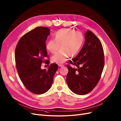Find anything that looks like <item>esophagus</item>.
Returning <instances> with one entry per match:
<instances>
[{"mask_svg":"<svg viewBox=\"0 0 121 121\" xmlns=\"http://www.w3.org/2000/svg\"><path fill=\"white\" fill-rule=\"evenodd\" d=\"M58 66L59 67H62V66H64V65L62 64H58Z\"/></svg>","mask_w":121,"mask_h":121,"instance_id":"34e87169","label":"esophagus"}]
</instances>
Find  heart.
<instances>
[{"label":"heart","mask_w":121,"mask_h":121,"mask_svg":"<svg viewBox=\"0 0 121 121\" xmlns=\"http://www.w3.org/2000/svg\"><path fill=\"white\" fill-rule=\"evenodd\" d=\"M54 39L49 40L47 44V50L52 53H55L52 57L53 62L59 64L66 62L69 56H75L79 52L84 41V36L80 32H75L68 29L58 30L54 35Z\"/></svg>","instance_id":"obj_1"}]
</instances>
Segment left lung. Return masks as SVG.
<instances>
[{"label": "left lung", "mask_w": 121, "mask_h": 121, "mask_svg": "<svg viewBox=\"0 0 121 121\" xmlns=\"http://www.w3.org/2000/svg\"><path fill=\"white\" fill-rule=\"evenodd\" d=\"M85 37V44L79 54L69 61L77 68L67 65V84L72 92L78 95L92 91L99 81L104 64V50L99 39L90 30Z\"/></svg>", "instance_id": "1"}]
</instances>
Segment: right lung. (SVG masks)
Wrapping results in <instances>:
<instances>
[{"mask_svg":"<svg viewBox=\"0 0 121 121\" xmlns=\"http://www.w3.org/2000/svg\"><path fill=\"white\" fill-rule=\"evenodd\" d=\"M46 27H38L19 39L15 50V61L19 77L28 90L35 94L45 93L51 88L58 65L52 64L48 70L41 69L42 63H50L46 41L50 34Z\"/></svg>","mask_w":121,"mask_h":121,"instance_id":"add662e5","label":"right lung"}]
</instances>
